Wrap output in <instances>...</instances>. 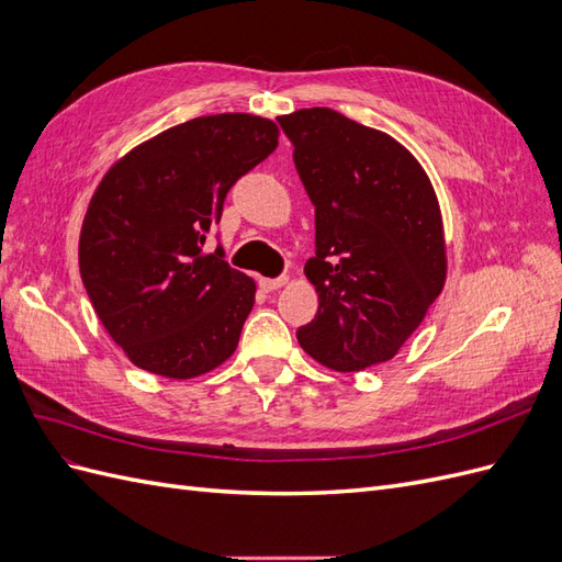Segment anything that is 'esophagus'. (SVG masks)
I'll return each instance as SVG.
<instances>
[{
    "instance_id": "obj_1",
    "label": "esophagus",
    "mask_w": 562,
    "mask_h": 562,
    "mask_svg": "<svg viewBox=\"0 0 562 562\" xmlns=\"http://www.w3.org/2000/svg\"><path fill=\"white\" fill-rule=\"evenodd\" d=\"M288 283V277H279V279H260V288L265 293H271V291H279V288H283Z\"/></svg>"
}]
</instances>
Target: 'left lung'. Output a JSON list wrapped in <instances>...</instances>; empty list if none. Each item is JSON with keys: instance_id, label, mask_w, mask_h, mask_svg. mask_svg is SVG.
<instances>
[{"instance_id": "left-lung-1", "label": "left lung", "mask_w": 562, "mask_h": 562, "mask_svg": "<svg viewBox=\"0 0 562 562\" xmlns=\"http://www.w3.org/2000/svg\"><path fill=\"white\" fill-rule=\"evenodd\" d=\"M277 119L316 209V258L304 274L318 312L297 342L335 372L394 359L448 279L434 184L396 138L335 110Z\"/></svg>"}]
</instances>
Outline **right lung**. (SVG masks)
<instances>
[{"instance_id": "add662e5", "label": "right lung", "mask_w": 562, "mask_h": 562, "mask_svg": "<svg viewBox=\"0 0 562 562\" xmlns=\"http://www.w3.org/2000/svg\"><path fill=\"white\" fill-rule=\"evenodd\" d=\"M277 145L271 119L196 116L135 145L98 182L81 223L79 271L133 366L192 380L236 351L255 281L203 244L232 184Z\"/></svg>"}]
</instances>
